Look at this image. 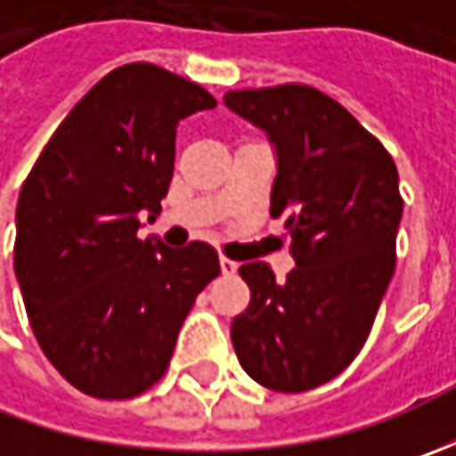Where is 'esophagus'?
<instances>
[{"instance_id": "1", "label": "esophagus", "mask_w": 456, "mask_h": 456, "mask_svg": "<svg viewBox=\"0 0 456 456\" xmlns=\"http://www.w3.org/2000/svg\"><path fill=\"white\" fill-rule=\"evenodd\" d=\"M220 272H223V276H233L238 272V264L231 258H220Z\"/></svg>"}]
</instances>
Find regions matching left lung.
I'll list each match as a JSON object with an SVG mask.
<instances>
[{"label":"left lung","mask_w":456,"mask_h":456,"mask_svg":"<svg viewBox=\"0 0 456 456\" xmlns=\"http://www.w3.org/2000/svg\"><path fill=\"white\" fill-rule=\"evenodd\" d=\"M225 103L272 136V218L284 216L297 269L243 264L251 289L231 340L264 388L302 394L355 360L395 269L403 213L394 157L342 103L314 86L228 91Z\"/></svg>","instance_id":"left-lung-1"}]
</instances>
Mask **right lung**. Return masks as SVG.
Returning <instances> with one entry per match:
<instances>
[{"instance_id": "1", "label": "right lung", "mask_w": 456, "mask_h": 456, "mask_svg": "<svg viewBox=\"0 0 456 456\" xmlns=\"http://www.w3.org/2000/svg\"><path fill=\"white\" fill-rule=\"evenodd\" d=\"M218 101L151 62L118 65L80 98L17 200L14 273L45 358L101 401L136 398L165 376L184 317L220 273L213 246L139 238L175 169L184 116Z\"/></svg>"}]
</instances>
